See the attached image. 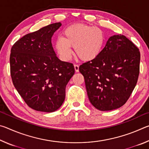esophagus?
I'll use <instances>...</instances> for the list:
<instances>
[{
  "label": "esophagus",
  "mask_w": 149,
  "mask_h": 149,
  "mask_svg": "<svg viewBox=\"0 0 149 149\" xmlns=\"http://www.w3.org/2000/svg\"><path fill=\"white\" fill-rule=\"evenodd\" d=\"M74 69L76 72H79V65L77 64H74Z\"/></svg>",
  "instance_id": "obj_1"
}]
</instances>
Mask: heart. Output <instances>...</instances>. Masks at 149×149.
<instances>
[{
  "instance_id": "1",
  "label": "heart",
  "mask_w": 149,
  "mask_h": 149,
  "mask_svg": "<svg viewBox=\"0 0 149 149\" xmlns=\"http://www.w3.org/2000/svg\"><path fill=\"white\" fill-rule=\"evenodd\" d=\"M104 42V35L99 27L77 24L68 27L55 42V50L60 58L69 60L75 54L83 61L95 60L101 52Z\"/></svg>"
}]
</instances>
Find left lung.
Returning <instances> with one entry per match:
<instances>
[{
    "mask_svg": "<svg viewBox=\"0 0 149 149\" xmlns=\"http://www.w3.org/2000/svg\"><path fill=\"white\" fill-rule=\"evenodd\" d=\"M140 52L122 35L110 37L97 58L79 68L90 102L100 111L119 108L129 99L139 74Z\"/></svg>",
    "mask_w": 149,
    "mask_h": 149,
    "instance_id": "1",
    "label": "left lung"
}]
</instances>
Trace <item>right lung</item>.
Wrapping results in <instances>:
<instances>
[{
  "label": "right lung",
  "mask_w": 149,
  "mask_h": 149,
  "mask_svg": "<svg viewBox=\"0 0 149 149\" xmlns=\"http://www.w3.org/2000/svg\"><path fill=\"white\" fill-rule=\"evenodd\" d=\"M61 25L52 24L24 35L11 49L14 87L30 108L40 112L59 109L66 85L75 73L72 63L58 59L52 47V37Z\"/></svg>",
  "instance_id": "1"
}]
</instances>
